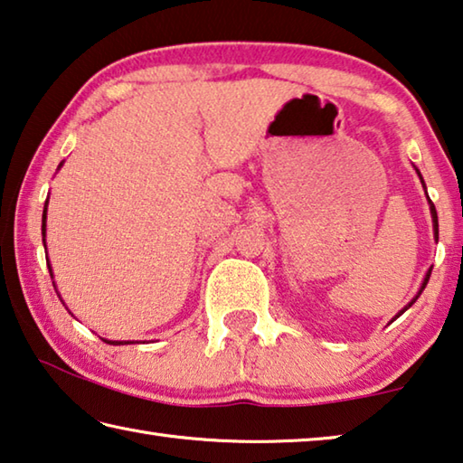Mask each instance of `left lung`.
Returning a JSON list of instances; mask_svg holds the SVG:
<instances>
[{"instance_id":"1","label":"left lung","mask_w":463,"mask_h":463,"mask_svg":"<svg viewBox=\"0 0 463 463\" xmlns=\"http://www.w3.org/2000/svg\"><path fill=\"white\" fill-rule=\"evenodd\" d=\"M414 171H417V174H419V177H420V184H422V187H425V194H427V185H425V182H422V175H420V171H419L417 167H414ZM427 200H429V194H427ZM429 208H430V218H433V234H435V241H439V221H437V210H435V206H433V202H430V200H429ZM430 269H433V268H429V269H427V273H425V279H422V284H420V288H419V292H417V296H414V298H412V300H411L409 304H406V307H404V308H402L401 312H398V315H396V317H401V315H404V312H406V310H409V308L412 307V304L419 300V296H420V292H422V289H425V286H427V281H429V276H430ZM396 317H394V318H396ZM394 318H392V320H394Z\"/></svg>"}]
</instances>
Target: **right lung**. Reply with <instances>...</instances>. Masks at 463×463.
Masks as SVG:
<instances>
[{"mask_svg": "<svg viewBox=\"0 0 463 463\" xmlns=\"http://www.w3.org/2000/svg\"><path fill=\"white\" fill-rule=\"evenodd\" d=\"M62 167V161H61V165H59V169ZM46 206H49V200L44 202V210H43V242H44V247H46ZM49 271H51V278H52V269H51V263H49ZM52 286H54V281H52ZM106 343H109V345H127V343H130V341H108V339H104Z\"/></svg>", "mask_w": 463, "mask_h": 463, "instance_id": "1", "label": "right lung"}]
</instances>
